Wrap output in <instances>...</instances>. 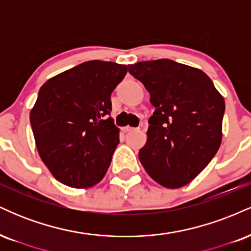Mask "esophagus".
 I'll return each mask as SVG.
<instances>
[{
    "instance_id": "1",
    "label": "esophagus",
    "mask_w": 251,
    "mask_h": 251,
    "mask_svg": "<svg viewBox=\"0 0 251 251\" xmlns=\"http://www.w3.org/2000/svg\"><path fill=\"white\" fill-rule=\"evenodd\" d=\"M137 128H133V127H129V126H126V127L123 128V131L125 132V133H128V132H133L135 131Z\"/></svg>"
}]
</instances>
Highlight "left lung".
Segmentation results:
<instances>
[{
  "label": "left lung",
  "mask_w": 251,
  "mask_h": 251,
  "mask_svg": "<svg viewBox=\"0 0 251 251\" xmlns=\"http://www.w3.org/2000/svg\"><path fill=\"white\" fill-rule=\"evenodd\" d=\"M128 72L145 86L155 108L140 163L164 188H181L220 149L223 97L203 71L169 59L128 65Z\"/></svg>",
  "instance_id": "left-lung-1"
}]
</instances>
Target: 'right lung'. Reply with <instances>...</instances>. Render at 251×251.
Listing matches in <instances>:
<instances>
[{
	"mask_svg": "<svg viewBox=\"0 0 251 251\" xmlns=\"http://www.w3.org/2000/svg\"><path fill=\"white\" fill-rule=\"evenodd\" d=\"M127 66L92 60L50 77L30 111L37 152L60 183L87 189L102 179L119 144L111 93Z\"/></svg>",
	"mask_w": 251,
	"mask_h": 251,
	"instance_id": "add662e5",
	"label": "right lung"
}]
</instances>
